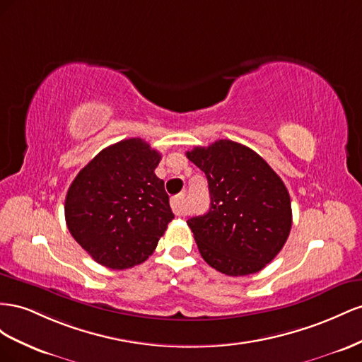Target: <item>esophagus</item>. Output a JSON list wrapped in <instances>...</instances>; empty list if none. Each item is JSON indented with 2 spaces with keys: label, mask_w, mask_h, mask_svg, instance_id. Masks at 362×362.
Listing matches in <instances>:
<instances>
[{
  "label": "esophagus",
  "mask_w": 362,
  "mask_h": 362,
  "mask_svg": "<svg viewBox=\"0 0 362 362\" xmlns=\"http://www.w3.org/2000/svg\"><path fill=\"white\" fill-rule=\"evenodd\" d=\"M171 208H173V212L177 216L183 215V212H185V195L183 194L175 195V197L171 199Z\"/></svg>",
  "instance_id": "esophagus-1"
}]
</instances>
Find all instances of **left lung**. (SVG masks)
<instances>
[{"mask_svg":"<svg viewBox=\"0 0 362 362\" xmlns=\"http://www.w3.org/2000/svg\"><path fill=\"white\" fill-rule=\"evenodd\" d=\"M187 158L209 185V211L187 221L202 257L227 276L261 272L291 230L285 183L259 154L229 139L194 147Z\"/></svg>","mask_w":362,"mask_h":362,"instance_id":"obj_1","label":"left lung"}]
</instances>
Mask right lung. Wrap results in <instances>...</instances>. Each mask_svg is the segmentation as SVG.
Masks as SVG:
<instances>
[{"label": "right lung", "mask_w": 362, "mask_h": 362, "mask_svg": "<svg viewBox=\"0 0 362 362\" xmlns=\"http://www.w3.org/2000/svg\"><path fill=\"white\" fill-rule=\"evenodd\" d=\"M160 153L144 139L101 150L76 175L65 199V220L81 249L98 264L126 270L147 261L174 218Z\"/></svg>", "instance_id": "obj_1"}]
</instances>
